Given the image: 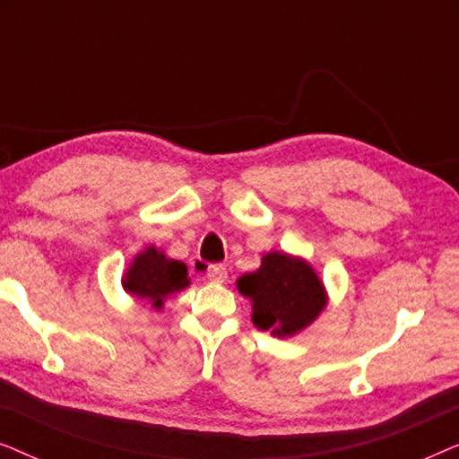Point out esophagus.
<instances>
[{"label":"esophagus","instance_id":"34e87169","mask_svg":"<svg viewBox=\"0 0 459 459\" xmlns=\"http://www.w3.org/2000/svg\"><path fill=\"white\" fill-rule=\"evenodd\" d=\"M206 278L211 281H217V284H223V281H228V269H225V265H209Z\"/></svg>","mask_w":459,"mask_h":459}]
</instances>
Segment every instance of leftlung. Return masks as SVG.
<instances>
[{
	"instance_id": "obj_1",
	"label": "left lung",
	"mask_w": 459,
	"mask_h": 459,
	"mask_svg": "<svg viewBox=\"0 0 459 459\" xmlns=\"http://www.w3.org/2000/svg\"><path fill=\"white\" fill-rule=\"evenodd\" d=\"M238 290L253 300V324L273 336H292L313 324L325 307V290L305 259L267 253L261 267L238 278Z\"/></svg>"
}]
</instances>
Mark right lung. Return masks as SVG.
<instances>
[{"mask_svg": "<svg viewBox=\"0 0 459 459\" xmlns=\"http://www.w3.org/2000/svg\"><path fill=\"white\" fill-rule=\"evenodd\" d=\"M190 284L186 263L167 259L165 253L148 247L131 263L123 275V288L131 297L162 307V300Z\"/></svg>", "mask_w": 459, "mask_h": 459, "instance_id": "right-lung-1", "label": "right lung"}]
</instances>
